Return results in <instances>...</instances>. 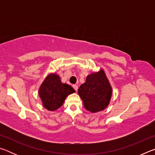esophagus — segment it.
Segmentation results:
<instances>
[{"label":"esophagus","mask_w":155,"mask_h":155,"mask_svg":"<svg viewBox=\"0 0 155 155\" xmlns=\"http://www.w3.org/2000/svg\"><path fill=\"white\" fill-rule=\"evenodd\" d=\"M72 87H73V88L74 89V90H75L76 91H77L78 90V86H77V85H73Z\"/></svg>","instance_id":"1"}]
</instances>
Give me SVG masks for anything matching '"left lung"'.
Segmentation results:
<instances>
[{
  "instance_id": "1",
  "label": "left lung",
  "mask_w": 155,
  "mask_h": 155,
  "mask_svg": "<svg viewBox=\"0 0 155 155\" xmlns=\"http://www.w3.org/2000/svg\"><path fill=\"white\" fill-rule=\"evenodd\" d=\"M84 107L92 113L103 111L111 100L112 88L103 70L88 75L78 90Z\"/></svg>"
}]
</instances>
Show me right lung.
Here are the masks:
<instances>
[{
  "instance_id": "obj_1",
  "label": "right lung",
  "mask_w": 155,
  "mask_h": 155,
  "mask_svg": "<svg viewBox=\"0 0 155 155\" xmlns=\"http://www.w3.org/2000/svg\"><path fill=\"white\" fill-rule=\"evenodd\" d=\"M75 92L66 83H62L56 74H51L44 79L39 90V95L43 105L49 111H54L61 107L66 97Z\"/></svg>"
}]
</instances>
